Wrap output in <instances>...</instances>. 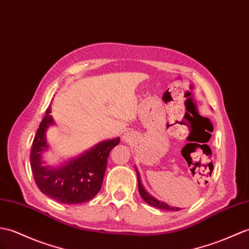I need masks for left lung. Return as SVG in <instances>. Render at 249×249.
Wrapping results in <instances>:
<instances>
[{"label":"left lung","mask_w":249,"mask_h":249,"mask_svg":"<svg viewBox=\"0 0 249 249\" xmlns=\"http://www.w3.org/2000/svg\"><path fill=\"white\" fill-rule=\"evenodd\" d=\"M136 172H137V178H138V188H139V193H140L141 197L144 199L146 204L151 205L155 208H158V209H163V210H169V211H179L180 208L178 207H172L170 205H167L164 201L158 200L157 198H155L152 194H149L147 191L144 189L142 181H141V177H140V173H139L137 166H135Z\"/></svg>","instance_id":"8db88e82"}]
</instances>
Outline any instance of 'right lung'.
Returning <instances> with one entry per match:
<instances>
[{"mask_svg": "<svg viewBox=\"0 0 249 249\" xmlns=\"http://www.w3.org/2000/svg\"><path fill=\"white\" fill-rule=\"evenodd\" d=\"M51 107L39 125L31 151V167L35 182L41 192L61 204L76 205L89 201L100 192L111 149L120 138L102 141L79 156L50 165L43 154L50 149L46 131L55 125Z\"/></svg>", "mask_w": 249, "mask_h": 249, "instance_id": "obj_1", "label": "right lung"}]
</instances>
